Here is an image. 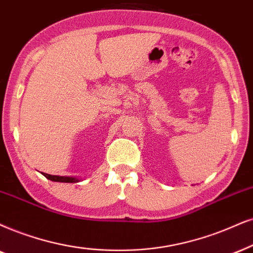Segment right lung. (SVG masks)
<instances>
[{"instance_id":"right-lung-1","label":"right lung","mask_w":253,"mask_h":253,"mask_svg":"<svg viewBox=\"0 0 253 253\" xmlns=\"http://www.w3.org/2000/svg\"><path fill=\"white\" fill-rule=\"evenodd\" d=\"M43 175L45 176L47 180H51L53 182H65V183H76V182L79 181V178L72 177V176H57V175H50L43 172Z\"/></svg>"}]
</instances>
